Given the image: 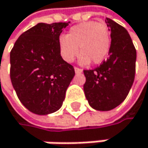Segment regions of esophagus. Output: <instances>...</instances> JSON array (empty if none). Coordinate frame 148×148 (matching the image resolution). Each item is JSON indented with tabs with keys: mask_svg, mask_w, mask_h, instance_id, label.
Segmentation results:
<instances>
[{
	"mask_svg": "<svg viewBox=\"0 0 148 148\" xmlns=\"http://www.w3.org/2000/svg\"><path fill=\"white\" fill-rule=\"evenodd\" d=\"M75 73H82V69H81V68H79V67H75Z\"/></svg>",
	"mask_w": 148,
	"mask_h": 148,
	"instance_id": "esophagus-1",
	"label": "esophagus"
}]
</instances>
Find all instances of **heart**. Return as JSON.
<instances>
[{
  "mask_svg": "<svg viewBox=\"0 0 148 148\" xmlns=\"http://www.w3.org/2000/svg\"><path fill=\"white\" fill-rule=\"evenodd\" d=\"M110 48L111 35L108 28L96 21L73 25L66 36H61L58 40L60 55L68 63L80 53L82 65H87L90 61L94 64H100L108 56Z\"/></svg>",
  "mask_w": 148,
  "mask_h": 148,
  "instance_id": "b5f03b06",
  "label": "heart"
}]
</instances>
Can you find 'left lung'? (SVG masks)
Listing matches in <instances>:
<instances>
[{"label": "left lung", "instance_id": "obj_1", "mask_svg": "<svg viewBox=\"0 0 148 148\" xmlns=\"http://www.w3.org/2000/svg\"><path fill=\"white\" fill-rule=\"evenodd\" d=\"M111 31L108 58L92 70H84L85 97L92 108L109 111L120 105L132 86L136 70V49L125 28L106 18Z\"/></svg>", "mask_w": 148, "mask_h": 148}]
</instances>
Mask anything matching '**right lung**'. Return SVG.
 I'll return each mask as SVG.
<instances>
[{
	"mask_svg": "<svg viewBox=\"0 0 148 148\" xmlns=\"http://www.w3.org/2000/svg\"><path fill=\"white\" fill-rule=\"evenodd\" d=\"M68 24L39 23L18 37L10 51L11 83L21 103L34 114L58 111L75 75L58 49L59 35Z\"/></svg>",
	"mask_w": 148,
	"mask_h": 148,
	"instance_id": "right-lung-1",
	"label": "right lung"
}]
</instances>
